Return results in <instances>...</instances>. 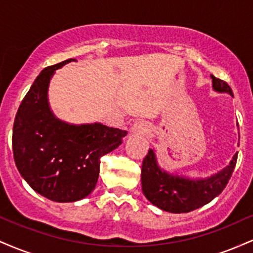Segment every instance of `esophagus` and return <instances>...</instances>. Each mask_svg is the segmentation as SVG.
<instances>
[{
  "instance_id": "1",
  "label": "esophagus",
  "mask_w": 253,
  "mask_h": 253,
  "mask_svg": "<svg viewBox=\"0 0 253 253\" xmlns=\"http://www.w3.org/2000/svg\"><path fill=\"white\" fill-rule=\"evenodd\" d=\"M132 130L133 133H138V134H146L147 130H149V127H147V125H145L144 123H141V121H139V123H135L134 126L132 127Z\"/></svg>"
}]
</instances>
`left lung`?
<instances>
[{
	"mask_svg": "<svg viewBox=\"0 0 253 253\" xmlns=\"http://www.w3.org/2000/svg\"><path fill=\"white\" fill-rule=\"evenodd\" d=\"M213 88L219 92H227L233 96L231 86L225 81L211 75ZM238 153L227 168L205 179H189L165 172L157 164L153 150H149L141 167V185L146 199L158 208L170 213H188L221 194L233 173Z\"/></svg>",
	"mask_w": 253,
	"mask_h": 253,
	"instance_id": "obj_1",
	"label": "left lung"
}]
</instances>
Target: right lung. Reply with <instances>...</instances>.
Wrapping results in <instances>:
<instances>
[{
    "instance_id": "obj_1",
    "label": "right lung",
    "mask_w": 253,
    "mask_h": 253,
    "mask_svg": "<svg viewBox=\"0 0 253 253\" xmlns=\"http://www.w3.org/2000/svg\"><path fill=\"white\" fill-rule=\"evenodd\" d=\"M68 59L40 72L17 109L13 127L16 168L33 190L56 202L88 196L97 183L101 158L123 143L127 130L101 124L69 125L52 114L48 83Z\"/></svg>"
}]
</instances>
